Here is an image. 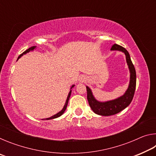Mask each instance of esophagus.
Here are the masks:
<instances>
[{
    "mask_svg": "<svg viewBox=\"0 0 156 156\" xmlns=\"http://www.w3.org/2000/svg\"><path fill=\"white\" fill-rule=\"evenodd\" d=\"M84 80V79H83V78H81V79H80V82H83Z\"/></svg>",
    "mask_w": 156,
    "mask_h": 156,
    "instance_id": "1",
    "label": "esophagus"
}]
</instances>
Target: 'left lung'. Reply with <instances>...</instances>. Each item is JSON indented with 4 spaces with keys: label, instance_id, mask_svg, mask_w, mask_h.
<instances>
[{
    "label": "left lung",
    "instance_id": "left-lung-1",
    "mask_svg": "<svg viewBox=\"0 0 156 156\" xmlns=\"http://www.w3.org/2000/svg\"><path fill=\"white\" fill-rule=\"evenodd\" d=\"M111 50L112 51H120L125 53L126 63H127L129 72H130V81H129L127 90L126 91L123 96L107 102L98 101L93 96L91 89L87 86L86 87L89 106L95 113L103 116H109L116 114V113L125 109L126 107H128L133 100L136 86V69L131 62L130 55H129L127 50L117 44H113Z\"/></svg>",
    "mask_w": 156,
    "mask_h": 156
}]
</instances>
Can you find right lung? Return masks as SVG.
I'll list each match as a JSON object with an SVG mask.
<instances>
[{
    "label": "right lung",
    "instance_id": "right-lung-1",
    "mask_svg": "<svg viewBox=\"0 0 156 156\" xmlns=\"http://www.w3.org/2000/svg\"><path fill=\"white\" fill-rule=\"evenodd\" d=\"M36 46H33V47H30V48H29L28 49H27L26 50V51H25L22 54H20L19 56H18V58H20L23 56V54H27V53H28V52H30V51H33V50L36 48ZM73 87H74V84H73V85H72V87H71V89H72ZM71 94H72V90H70V91H69V94H68V96H67V100H66V102H65V105H64V107L62 108V109L60 111V112H59L58 113H57L56 114H55V115H52L51 117H50V118H46V120H51V119H54V118H58V117H60V115H62V114H63V113L65 112V109H66V108H67V105H68V102H69V98H70V96H71Z\"/></svg>",
    "mask_w": 156,
    "mask_h": 156
}]
</instances>
